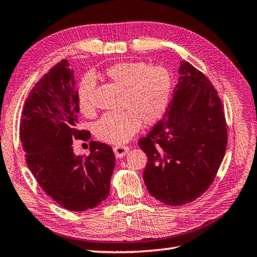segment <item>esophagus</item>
<instances>
[{
	"label": "esophagus",
	"instance_id": "34e87169",
	"mask_svg": "<svg viewBox=\"0 0 257 257\" xmlns=\"http://www.w3.org/2000/svg\"><path fill=\"white\" fill-rule=\"evenodd\" d=\"M113 152H114L115 157H117V158H122L123 156L127 155V153L129 152V147H128V146H121V145L114 146Z\"/></svg>",
	"mask_w": 257,
	"mask_h": 257
}]
</instances>
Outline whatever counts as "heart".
<instances>
[{"label": "heart", "mask_w": 257, "mask_h": 257, "mask_svg": "<svg viewBox=\"0 0 257 257\" xmlns=\"http://www.w3.org/2000/svg\"><path fill=\"white\" fill-rule=\"evenodd\" d=\"M107 78L124 88L122 111L105 112L94 124V135L110 144H123L133 138L142 125L153 124L163 118L172 97L173 80L167 69L143 61L115 63L105 70ZM95 79L85 74L79 83L77 98L80 111L94 112Z\"/></svg>", "instance_id": "b5f03b06"}]
</instances>
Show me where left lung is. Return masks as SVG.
I'll list each match as a JSON object with an SVG mask.
<instances>
[{
    "label": "left lung",
    "instance_id": "left-lung-1",
    "mask_svg": "<svg viewBox=\"0 0 257 257\" xmlns=\"http://www.w3.org/2000/svg\"><path fill=\"white\" fill-rule=\"evenodd\" d=\"M178 72L164 118L138 142L148 158L147 189L172 206L193 202L208 189L227 146L223 104L212 82L187 61Z\"/></svg>",
    "mask_w": 257,
    "mask_h": 257
}]
</instances>
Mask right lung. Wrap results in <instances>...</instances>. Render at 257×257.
Instances as JSON below:
<instances>
[{
    "label": "right lung",
    "mask_w": 257,
    "mask_h": 257,
    "mask_svg": "<svg viewBox=\"0 0 257 257\" xmlns=\"http://www.w3.org/2000/svg\"><path fill=\"white\" fill-rule=\"evenodd\" d=\"M61 60L35 83L24 103L20 139L25 162L45 194L72 212L97 207L108 197L114 169L110 146L90 142V155L77 156L72 140H89L78 129L74 74Z\"/></svg>",
    "instance_id": "right-lung-1"
}]
</instances>
